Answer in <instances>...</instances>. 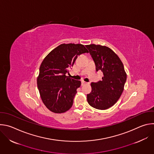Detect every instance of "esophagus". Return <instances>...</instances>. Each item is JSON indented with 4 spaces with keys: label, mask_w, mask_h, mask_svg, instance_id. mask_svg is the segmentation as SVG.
<instances>
[{
    "label": "esophagus",
    "mask_w": 154,
    "mask_h": 154,
    "mask_svg": "<svg viewBox=\"0 0 154 154\" xmlns=\"http://www.w3.org/2000/svg\"><path fill=\"white\" fill-rule=\"evenodd\" d=\"M87 83H88L87 82H85V81H83V80L82 81V85H85V84H87Z\"/></svg>",
    "instance_id": "obj_1"
}]
</instances>
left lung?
<instances>
[{
  "label": "left lung",
  "instance_id": "8db88e82",
  "mask_svg": "<svg viewBox=\"0 0 154 154\" xmlns=\"http://www.w3.org/2000/svg\"><path fill=\"white\" fill-rule=\"evenodd\" d=\"M95 64L96 71H102V80L92 82L91 92L87 94V101L93 108L106 109L114 105L121 97L127 74L119 57L106 46L86 45Z\"/></svg>",
  "mask_w": 154,
  "mask_h": 154
}]
</instances>
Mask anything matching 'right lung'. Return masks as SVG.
<instances>
[{"instance_id": "right-lung-1", "label": "right lung", "mask_w": 154, "mask_h": 154, "mask_svg": "<svg viewBox=\"0 0 154 154\" xmlns=\"http://www.w3.org/2000/svg\"><path fill=\"white\" fill-rule=\"evenodd\" d=\"M81 44H62L43 60L37 78L38 88L42 102L55 113L67 112L71 108L77 89L81 85L66 74L77 56L88 53Z\"/></svg>"}]
</instances>
